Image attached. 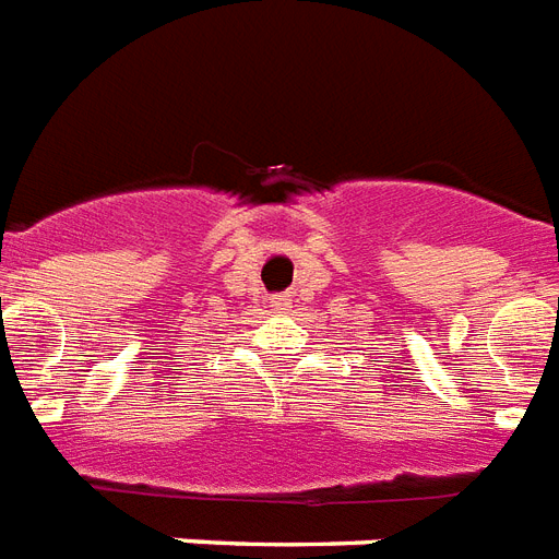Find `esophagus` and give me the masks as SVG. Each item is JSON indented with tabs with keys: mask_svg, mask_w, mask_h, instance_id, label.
Masks as SVG:
<instances>
[{
	"mask_svg": "<svg viewBox=\"0 0 559 559\" xmlns=\"http://www.w3.org/2000/svg\"><path fill=\"white\" fill-rule=\"evenodd\" d=\"M272 305H275V307H287L289 298L287 296H275V298H272Z\"/></svg>",
	"mask_w": 559,
	"mask_h": 559,
	"instance_id": "obj_1",
	"label": "esophagus"
}]
</instances>
